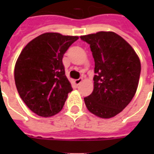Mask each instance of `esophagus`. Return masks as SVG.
Instances as JSON below:
<instances>
[{
  "mask_svg": "<svg viewBox=\"0 0 154 154\" xmlns=\"http://www.w3.org/2000/svg\"><path fill=\"white\" fill-rule=\"evenodd\" d=\"M82 82V78H79V79H77V80H75L74 81V84L75 85H78L81 83V82Z\"/></svg>",
  "mask_w": 154,
  "mask_h": 154,
  "instance_id": "34e87169",
  "label": "esophagus"
}]
</instances>
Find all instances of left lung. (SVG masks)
Returning <instances> with one entry per match:
<instances>
[{"label":"left lung","mask_w":154,"mask_h":154,"mask_svg":"<svg viewBox=\"0 0 154 154\" xmlns=\"http://www.w3.org/2000/svg\"><path fill=\"white\" fill-rule=\"evenodd\" d=\"M90 46L95 68L94 91L84 98L89 112L101 118L121 112L136 94L141 73L138 56L113 32L82 36Z\"/></svg>","instance_id":"8db88e82"}]
</instances>
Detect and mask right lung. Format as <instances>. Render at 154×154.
<instances>
[{
  "instance_id": "right-lung-1",
  "label": "right lung",
  "mask_w": 154,
  "mask_h": 154,
  "mask_svg": "<svg viewBox=\"0 0 154 154\" xmlns=\"http://www.w3.org/2000/svg\"><path fill=\"white\" fill-rule=\"evenodd\" d=\"M77 39L46 32L29 42L20 53L14 69L16 87L25 105L38 116L58 113L72 90L62 58Z\"/></svg>"
}]
</instances>
